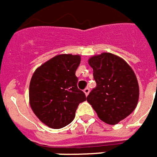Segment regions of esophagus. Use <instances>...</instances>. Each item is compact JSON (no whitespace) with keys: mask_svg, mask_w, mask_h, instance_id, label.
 Segmentation results:
<instances>
[{"mask_svg":"<svg viewBox=\"0 0 157 157\" xmlns=\"http://www.w3.org/2000/svg\"><path fill=\"white\" fill-rule=\"evenodd\" d=\"M90 92V90L89 89V88H85V90H84V93H85V94L86 95V96H88V95H89Z\"/></svg>","mask_w":157,"mask_h":157,"instance_id":"1","label":"esophagus"}]
</instances>
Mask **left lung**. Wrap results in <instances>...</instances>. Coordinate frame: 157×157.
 Here are the masks:
<instances>
[{
    "label": "left lung",
    "instance_id": "1",
    "mask_svg": "<svg viewBox=\"0 0 157 157\" xmlns=\"http://www.w3.org/2000/svg\"><path fill=\"white\" fill-rule=\"evenodd\" d=\"M97 86L87 101L101 120L115 125L132 114L139 101L140 89L132 68L121 57L107 52L89 59Z\"/></svg>",
    "mask_w": 157,
    "mask_h": 157
}]
</instances>
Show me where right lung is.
Returning a JSON list of instances; mask_svg holds the SVG:
<instances>
[{"label":"right lung","mask_w":157,"mask_h":157,"mask_svg":"<svg viewBox=\"0 0 157 157\" xmlns=\"http://www.w3.org/2000/svg\"><path fill=\"white\" fill-rule=\"evenodd\" d=\"M79 55L62 54L39 66L30 83V105L42 123L59 129L72 123L80 103L86 100L77 88Z\"/></svg>","instance_id":"right-lung-1"}]
</instances>
